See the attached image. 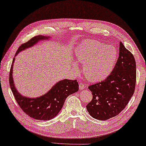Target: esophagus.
<instances>
[{"mask_svg": "<svg viewBox=\"0 0 146 146\" xmlns=\"http://www.w3.org/2000/svg\"><path fill=\"white\" fill-rule=\"evenodd\" d=\"M84 84H83L82 82H80V84H79V89H80V90H83V89H84Z\"/></svg>", "mask_w": 146, "mask_h": 146, "instance_id": "obj_1", "label": "esophagus"}]
</instances>
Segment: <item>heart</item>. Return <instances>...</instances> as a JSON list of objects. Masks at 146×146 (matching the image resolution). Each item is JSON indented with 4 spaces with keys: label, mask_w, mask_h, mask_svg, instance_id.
<instances>
[{
    "label": "heart",
    "mask_w": 146,
    "mask_h": 146,
    "mask_svg": "<svg viewBox=\"0 0 146 146\" xmlns=\"http://www.w3.org/2000/svg\"><path fill=\"white\" fill-rule=\"evenodd\" d=\"M115 47L93 40H85L76 50V57L84 64V73L91 82L104 80L113 71L117 60Z\"/></svg>",
    "instance_id": "b5f03b06"
}]
</instances>
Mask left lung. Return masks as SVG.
I'll return each mask as SVG.
<instances>
[{"instance_id": "obj_1", "label": "left lung", "mask_w": 146, "mask_h": 146, "mask_svg": "<svg viewBox=\"0 0 146 146\" xmlns=\"http://www.w3.org/2000/svg\"><path fill=\"white\" fill-rule=\"evenodd\" d=\"M136 61L133 55L119 43V55L106 79L88 87L93 99L86 106L91 117L107 120L117 115L129 103L135 90Z\"/></svg>"}]
</instances>
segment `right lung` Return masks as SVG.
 Listing matches in <instances>:
<instances>
[{
    "label": "right lung",
    "instance_id": "add662e5",
    "mask_svg": "<svg viewBox=\"0 0 146 146\" xmlns=\"http://www.w3.org/2000/svg\"><path fill=\"white\" fill-rule=\"evenodd\" d=\"M49 36L38 35L31 38L26 43L21 44L16 51V56L20 51L31 48L42 40L49 39ZM15 58L13 59L10 72V86L13 95L19 107L25 113L35 119L47 121L54 118L63 106L67 96L79 90L77 80L64 79L60 80L54 85L48 93L36 98H28L22 96L15 87L12 77L13 64Z\"/></svg>",
    "mask_w": 146,
    "mask_h": 146
}]
</instances>
